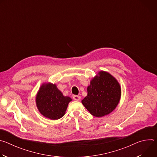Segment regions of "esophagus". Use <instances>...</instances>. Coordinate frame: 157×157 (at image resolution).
Masks as SVG:
<instances>
[{"instance_id":"esophagus-1","label":"esophagus","mask_w":157,"mask_h":157,"mask_svg":"<svg viewBox=\"0 0 157 157\" xmlns=\"http://www.w3.org/2000/svg\"><path fill=\"white\" fill-rule=\"evenodd\" d=\"M73 99L75 101H79L81 99V97L79 96H73Z\"/></svg>"}]
</instances>
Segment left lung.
<instances>
[{"label":"left lung","instance_id":"obj_1","mask_svg":"<svg viewBox=\"0 0 157 157\" xmlns=\"http://www.w3.org/2000/svg\"><path fill=\"white\" fill-rule=\"evenodd\" d=\"M87 94L81 101L93 116L101 117L111 113L117 106L121 97V87L109 73L100 71L87 87Z\"/></svg>","mask_w":157,"mask_h":157}]
</instances>
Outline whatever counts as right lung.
<instances>
[{
	"label": "right lung",
	"instance_id": "obj_1",
	"mask_svg": "<svg viewBox=\"0 0 157 157\" xmlns=\"http://www.w3.org/2000/svg\"><path fill=\"white\" fill-rule=\"evenodd\" d=\"M71 101V98L63 96L56 84L52 82L43 83L35 98L40 113L51 120H58L64 116Z\"/></svg>",
	"mask_w": 157,
	"mask_h": 157
}]
</instances>
